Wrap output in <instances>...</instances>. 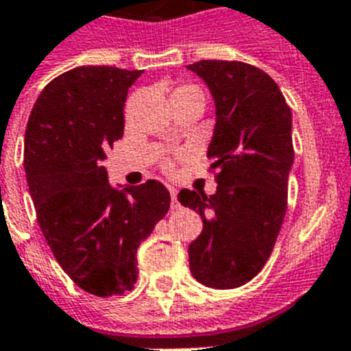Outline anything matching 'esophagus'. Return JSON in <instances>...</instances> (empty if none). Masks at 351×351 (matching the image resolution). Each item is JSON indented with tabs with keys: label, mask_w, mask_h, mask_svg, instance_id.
Wrapping results in <instances>:
<instances>
[{
	"label": "esophagus",
	"mask_w": 351,
	"mask_h": 351,
	"mask_svg": "<svg viewBox=\"0 0 351 351\" xmlns=\"http://www.w3.org/2000/svg\"><path fill=\"white\" fill-rule=\"evenodd\" d=\"M171 193V209H180V204H178V195H176L175 187H169Z\"/></svg>",
	"instance_id": "34e87169"
}]
</instances>
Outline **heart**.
<instances>
[{"label": "heart", "instance_id": "obj_1", "mask_svg": "<svg viewBox=\"0 0 351 351\" xmlns=\"http://www.w3.org/2000/svg\"><path fill=\"white\" fill-rule=\"evenodd\" d=\"M176 95H202L204 97V93H202L200 88L195 86V84H178V86L173 90V95L171 97H176Z\"/></svg>", "mask_w": 351, "mask_h": 351}]
</instances>
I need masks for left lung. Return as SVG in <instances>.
I'll list each match as a JSON object with an SVG mask.
<instances>
[{
  "label": "left lung",
  "mask_w": 351,
  "mask_h": 351,
  "mask_svg": "<svg viewBox=\"0 0 351 351\" xmlns=\"http://www.w3.org/2000/svg\"><path fill=\"white\" fill-rule=\"evenodd\" d=\"M216 102L207 156L215 195L182 189L178 202L200 213L204 229L189 245L191 274L213 289L249 283L269 261L287 213L294 162L292 113L274 79L241 61L189 64Z\"/></svg>",
  "instance_id": "left-lung-1"
}]
</instances>
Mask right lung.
<instances>
[{"label": "right lung", "mask_w": 351, "mask_h": 351, "mask_svg": "<svg viewBox=\"0 0 351 351\" xmlns=\"http://www.w3.org/2000/svg\"><path fill=\"white\" fill-rule=\"evenodd\" d=\"M142 70L79 66L37 97L25 133V173L37 223L57 263L88 294L133 290L136 249L167 215L156 180L113 189L102 162L124 133L128 88Z\"/></svg>", "instance_id": "1"}]
</instances>
